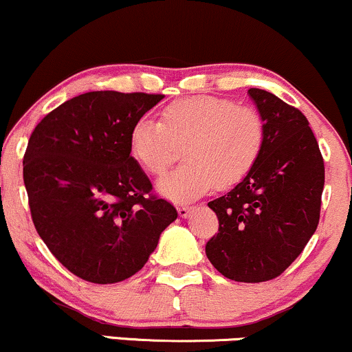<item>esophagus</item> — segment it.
<instances>
[{
    "mask_svg": "<svg viewBox=\"0 0 352 352\" xmlns=\"http://www.w3.org/2000/svg\"><path fill=\"white\" fill-rule=\"evenodd\" d=\"M192 209L194 208H191V206L181 204V206H177V214H179L181 217H189V214L192 212Z\"/></svg>",
    "mask_w": 352,
    "mask_h": 352,
    "instance_id": "esophagus-1",
    "label": "esophagus"
}]
</instances>
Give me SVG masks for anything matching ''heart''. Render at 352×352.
<instances>
[{"mask_svg":"<svg viewBox=\"0 0 352 352\" xmlns=\"http://www.w3.org/2000/svg\"><path fill=\"white\" fill-rule=\"evenodd\" d=\"M265 123L250 107L232 98L199 95L176 100L160 111V122L138 120L128 135V150L148 175L160 176L184 146L186 164L160 179L169 201L188 202L227 189L250 175L265 146Z\"/></svg>","mask_w":352,"mask_h":352,"instance_id":"obj_1","label":"heart"}]
</instances>
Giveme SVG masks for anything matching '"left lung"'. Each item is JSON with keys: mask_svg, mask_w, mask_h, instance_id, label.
<instances>
[{"mask_svg": "<svg viewBox=\"0 0 352 352\" xmlns=\"http://www.w3.org/2000/svg\"><path fill=\"white\" fill-rule=\"evenodd\" d=\"M265 146L250 175L209 202L219 232L206 243L217 272L243 283L282 275L320 222L324 163L307 117L276 95L250 89Z\"/></svg>", "mask_w": 352, "mask_h": 352, "instance_id": "obj_1", "label": "left lung"}]
</instances>
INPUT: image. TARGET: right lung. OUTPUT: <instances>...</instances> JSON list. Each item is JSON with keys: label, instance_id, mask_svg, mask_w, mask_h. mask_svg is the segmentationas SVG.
<instances>
[{"label": "right lung", "instance_id": "obj_1", "mask_svg": "<svg viewBox=\"0 0 352 352\" xmlns=\"http://www.w3.org/2000/svg\"><path fill=\"white\" fill-rule=\"evenodd\" d=\"M164 95L87 92L37 123L23 160L34 227L59 262L92 283H117L142 270L175 206L128 150L131 126Z\"/></svg>", "mask_w": 352, "mask_h": 352}]
</instances>
